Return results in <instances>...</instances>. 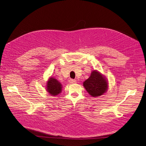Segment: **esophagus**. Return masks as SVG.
I'll use <instances>...</instances> for the list:
<instances>
[{
    "label": "esophagus",
    "instance_id": "1",
    "mask_svg": "<svg viewBox=\"0 0 146 146\" xmlns=\"http://www.w3.org/2000/svg\"><path fill=\"white\" fill-rule=\"evenodd\" d=\"M69 83H71V84H74V83H76L77 81H76V80H75L70 79V80H69Z\"/></svg>",
    "mask_w": 146,
    "mask_h": 146
}]
</instances>
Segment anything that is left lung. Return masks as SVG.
I'll list each match as a JSON object with an SVG mask.
<instances>
[{
  "label": "left lung",
  "instance_id": "obj_1",
  "mask_svg": "<svg viewBox=\"0 0 146 146\" xmlns=\"http://www.w3.org/2000/svg\"><path fill=\"white\" fill-rule=\"evenodd\" d=\"M83 86L92 97H98L106 93L108 88L107 78L97 70L92 71L90 76L83 82Z\"/></svg>",
  "mask_w": 146,
  "mask_h": 146
}]
</instances>
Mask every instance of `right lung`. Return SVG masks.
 I'll use <instances>...</instances> for the list:
<instances>
[{
	"label": "right lung",
	"instance_id": "1",
	"mask_svg": "<svg viewBox=\"0 0 146 146\" xmlns=\"http://www.w3.org/2000/svg\"><path fill=\"white\" fill-rule=\"evenodd\" d=\"M62 85L56 78L50 77L46 81V90L52 96L59 95L62 91Z\"/></svg>",
	"mask_w": 146,
	"mask_h": 146
}]
</instances>
